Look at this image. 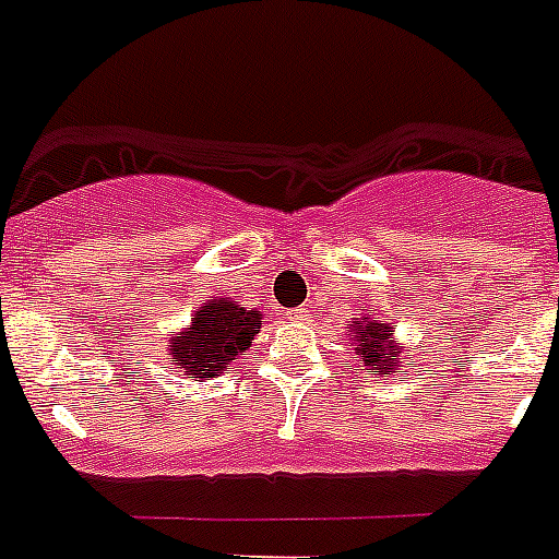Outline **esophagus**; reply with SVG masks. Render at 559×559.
Returning <instances> with one entry per match:
<instances>
[{
    "instance_id": "34e87169",
    "label": "esophagus",
    "mask_w": 559,
    "mask_h": 559,
    "mask_svg": "<svg viewBox=\"0 0 559 559\" xmlns=\"http://www.w3.org/2000/svg\"><path fill=\"white\" fill-rule=\"evenodd\" d=\"M290 319H296V322H310V310L308 308L290 310Z\"/></svg>"
}]
</instances>
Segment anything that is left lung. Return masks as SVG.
<instances>
[{
    "instance_id": "8db88e82",
    "label": "left lung",
    "mask_w": 559,
    "mask_h": 559,
    "mask_svg": "<svg viewBox=\"0 0 559 559\" xmlns=\"http://www.w3.org/2000/svg\"><path fill=\"white\" fill-rule=\"evenodd\" d=\"M349 333L355 335V349L360 353L364 364L372 369H380L383 378L403 364L400 360V349L392 347L394 328H386V324L374 322V319H367V322H355L349 328Z\"/></svg>"
}]
</instances>
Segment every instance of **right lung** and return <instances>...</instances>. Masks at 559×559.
I'll list each match as a JSON object with an SVG mask.
<instances>
[{"label": "right lung", "instance_id": "1", "mask_svg": "<svg viewBox=\"0 0 559 559\" xmlns=\"http://www.w3.org/2000/svg\"><path fill=\"white\" fill-rule=\"evenodd\" d=\"M260 333V313L246 310L229 299L206 302L195 310L190 328L170 341V355L176 367L195 378H215L226 364L249 349Z\"/></svg>", "mask_w": 559, "mask_h": 559}]
</instances>
